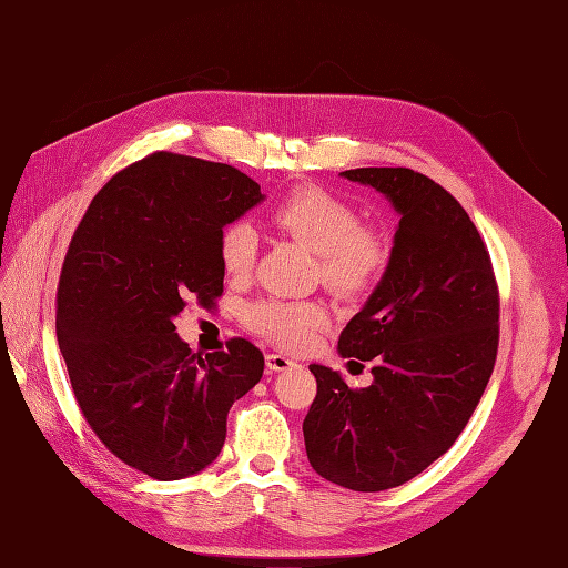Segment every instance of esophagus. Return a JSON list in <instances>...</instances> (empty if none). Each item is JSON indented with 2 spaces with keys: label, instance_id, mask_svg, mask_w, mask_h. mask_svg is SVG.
Returning a JSON list of instances; mask_svg holds the SVG:
<instances>
[{
  "label": "esophagus",
  "instance_id": "1",
  "mask_svg": "<svg viewBox=\"0 0 568 568\" xmlns=\"http://www.w3.org/2000/svg\"><path fill=\"white\" fill-rule=\"evenodd\" d=\"M265 365L270 372H286L296 365V359H291L288 355H282V353H270L265 357Z\"/></svg>",
  "mask_w": 568,
  "mask_h": 568
}]
</instances>
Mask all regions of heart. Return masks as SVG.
I'll return each instance as SVG.
<instances>
[{"mask_svg": "<svg viewBox=\"0 0 568 568\" xmlns=\"http://www.w3.org/2000/svg\"><path fill=\"white\" fill-rule=\"evenodd\" d=\"M274 225L296 242L320 253L322 280L341 294H365L388 265L386 239L363 227L355 205L320 186L294 189L272 211ZM257 234L248 222H232L220 234V263L230 277H246L255 263ZM253 332L286 348H303L315 332L329 322V313L317 301L265 298L246 311Z\"/></svg>", "mask_w": 568, "mask_h": 568, "instance_id": "obj_1", "label": "heart"}]
</instances>
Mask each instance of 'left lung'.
<instances>
[{
    "instance_id": "obj_1",
    "label": "left lung",
    "mask_w": 568,
    "mask_h": 568,
    "mask_svg": "<svg viewBox=\"0 0 568 568\" xmlns=\"http://www.w3.org/2000/svg\"><path fill=\"white\" fill-rule=\"evenodd\" d=\"M341 178L384 194L400 222L379 284L338 336L341 357L372 359L374 382L353 390L311 365L303 438L322 478L376 493L422 474L467 426L493 374L500 298L484 239L440 184L409 168Z\"/></svg>"
}]
</instances>
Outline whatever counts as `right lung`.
I'll return each instance as SVG.
<instances>
[{"label":"right lung","mask_w":568,"mask_h":568,"mask_svg":"<svg viewBox=\"0 0 568 568\" xmlns=\"http://www.w3.org/2000/svg\"><path fill=\"white\" fill-rule=\"evenodd\" d=\"M263 199L232 165L159 151L106 182L68 246L57 336L75 400L99 440L151 478L215 462L230 407L261 382L251 341L201 355L175 317L222 294L220 234Z\"/></svg>","instance_id":"right-lung-1"}]
</instances>
